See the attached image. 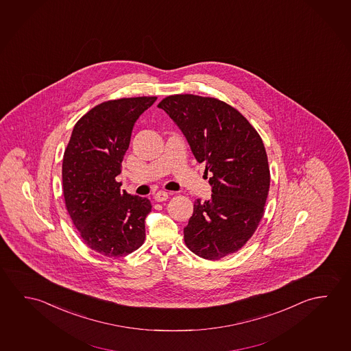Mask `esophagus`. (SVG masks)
I'll use <instances>...</instances> for the list:
<instances>
[{"instance_id": "34e87169", "label": "esophagus", "mask_w": 351, "mask_h": 351, "mask_svg": "<svg viewBox=\"0 0 351 351\" xmlns=\"http://www.w3.org/2000/svg\"><path fill=\"white\" fill-rule=\"evenodd\" d=\"M154 199H155L156 202H166L167 199H168V193L167 191H160L156 193L155 195H154Z\"/></svg>"}]
</instances>
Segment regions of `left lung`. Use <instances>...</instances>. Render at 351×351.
Returning a JSON list of instances; mask_svg holds the SVG:
<instances>
[{
  "mask_svg": "<svg viewBox=\"0 0 351 351\" xmlns=\"http://www.w3.org/2000/svg\"><path fill=\"white\" fill-rule=\"evenodd\" d=\"M183 132L205 173L211 199L194 202L184 227L188 248L208 261L237 252L259 225L270 172L256 129L225 101L193 95H169L158 104Z\"/></svg>",
  "mask_w": 351,
  "mask_h": 351,
  "instance_id": "1",
  "label": "left lung"
}]
</instances>
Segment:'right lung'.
<instances>
[{
  "instance_id": "obj_1",
  "label": "right lung",
  "mask_w": 351,
  "mask_h": 351,
  "mask_svg": "<svg viewBox=\"0 0 351 351\" xmlns=\"http://www.w3.org/2000/svg\"><path fill=\"white\" fill-rule=\"evenodd\" d=\"M156 97L101 103L78 120L62 160L66 208L84 243L109 258L128 256L145 241L147 197L120 191L115 178L131 132Z\"/></svg>"
}]
</instances>
